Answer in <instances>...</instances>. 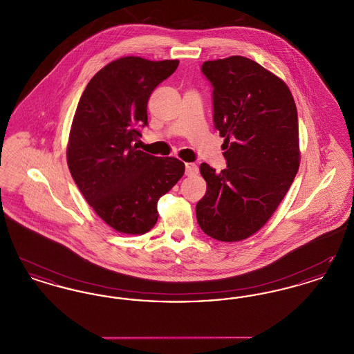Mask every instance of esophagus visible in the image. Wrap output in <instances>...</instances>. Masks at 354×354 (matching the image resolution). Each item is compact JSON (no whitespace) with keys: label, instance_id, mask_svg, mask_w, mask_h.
<instances>
[{"label":"esophagus","instance_id":"1","mask_svg":"<svg viewBox=\"0 0 354 354\" xmlns=\"http://www.w3.org/2000/svg\"><path fill=\"white\" fill-rule=\"evenodd\" d=\"M199 172V169L195 163H185V175L187 176H195Z\"/></svg>","mask_w":354,"mask_h":354}]
</instances>
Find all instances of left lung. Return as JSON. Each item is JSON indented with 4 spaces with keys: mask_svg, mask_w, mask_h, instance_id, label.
<instances>
[{
    "mask_svg": "<svg viewBox=\"0 0 354 354\" xmlns=\"http://www.w3.org/2000/svg\"><path fill=\"white\" fill-rule=\"evenodd\" d=\"M214 86V122L227 167L201 165L207 191L196 204L204 234L240 241L266 225L300 166L299 119L286 82L241 55L205 61Z\"/></svg>",
    "mask_w": 354,
    "mask_h": 354,
    "instance_id": "obj_1",
    "label": "left lung"
}]
</instances>
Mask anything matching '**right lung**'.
<instances>
[{
  "label": "right lung",
  "instance_id": "obj_1",
  "mask_svg": "<svg viewBox=\"0 0 354 354\" xmlns=\"http://www.w3.org/2000/svg\"><path fill=\"white\" fill-rule=\"evenodd\" d=\"M178 59L122 57L101 68L78 102L68 166L94 212L120 234L143 235L158 221L156 204L185 174L176 158L138 150L153 88L176 70Z\"/></svg>",
  "mask_w": 354,
  "mask_h": 354
}]
</instances>
